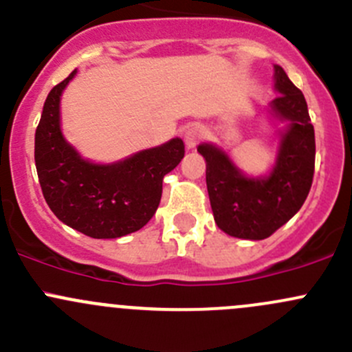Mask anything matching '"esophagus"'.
Wrapping results in <instances>:
<instances>
[{"instance_id": "34e87169", "label": "esophagus", "mask_w": 352, "mask_h": 352, "mask_svg": "<svg viewBox=\"0 0 352 352\" xmlns=\"http://www.w3.org/2000/svg\"><path fill=\"white\" fill-rule=\"evenodd\" d=\"M204 134H206L204 127L199 126V124H192L190 127H187L186 134H184V141H186V146L189 148V150L196 148V144L202 140V138H204Z\"/></svg>"}]
</instances>
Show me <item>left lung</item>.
<instances>
[{"label":"left lung","instance_id":"8db88e82","mask_svg":"<svg viewBox=\"0 0 352 352\" xmlns=\"http://www.w3.org/2000/svg\"><path fill=\"white\" fill-rule=\"evenodd\" d=\"M278 97L272 110L289 120L278 162L265 179H247L230 158L211 144L197 151L206 160V184L214 221L236 239L264 240L289 221L310 192L315 172V131L303 94L274 66Z\"/></svg>","mask_w":352,"mask_h":352}]
</instances>
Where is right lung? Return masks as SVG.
Masks as SVG:
<instances>
[{
    "instance_id": "right-lung-1",
    "label": "right lung",
    "mask_w": 352,
    "mask_h": 352,
    "mask_svg": "<svg viewBox=\"0 0 352 352\" xmlns=\"http://www.w3.org/2000/svg\"><path fill=\"white\" fill-rule=\"evenodd\" d=\"M74 73L45 98L35 131L38 182L51 211L67 226L91 239H119L153 218L163 177L179 165L186 146L175 138L112 165L83 160L66 143L59 127V100Z\"/></svg>"
}]
</instances>
